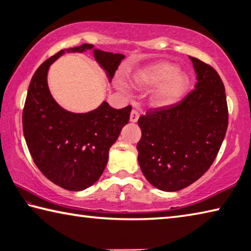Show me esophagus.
I'll return each instance as SVG.
<instances>
[{
  "mask_svg": "<svg viewBox=\"0 0 251 251\" xmlns=\"http://www.w3.org/2000/svg\"><path fill=\"white\" fill-rule=\"evenodd\" d=\"M138 118H139V114H138V112H137V109L133 108V109H131V113H130L129 121H130L131 123H136V122L138 121Z\"/></svg>",
  "mask_w": 251,
  "mask_h": 251,
  "instance_id": "obj_1",
  "label": "esophagus"
}]
</instances>
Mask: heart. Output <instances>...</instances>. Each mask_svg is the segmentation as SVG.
Returning <instances> with one entry per match:
<instances>
[{"label": "heart", "instance_id": "1", "mask_svg": "<svg viewBox=\"0 0 251 251\" xmlns=\"http://www.w3.org/2000/svg\"><path fill=\"white\" fill-rule=\"evenodd\" d=\"M130 83L137 90H150V103L157 108L169 107L178 103L189 88L190 77L178 69L175 63L159 61L135 72Z\"/></svg>", "mask_w": 251, "mask_h": 251}]
</instances>
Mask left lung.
Masks as SVG:
<instances>
[{
  "mask_svg": "<svg viewBox=\"0 0 251 251\" xmlns=\"http://www.w3.org/2000/svg\"><path fill=\"white\" fill-rule=\"evenodd\" d=\"M197 83L180 103L141 116L138 164L151 185L177 192L199 179L217 156L226 135L228 108L222 78L190 57Z\"/></svg>",
  "mask_w": 251,
  "mask_h": 251,
  "instance_id": "left-lung-1",
  "label": "left lung"
}]
</instances>
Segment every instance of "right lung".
I'll return each mask as SVG.
<instances>
[{"instance_id":"obj_1","label":"right lung","mask_w":251,"mask_h":251,"mask_svg":"<svg viewBox=\"0 0 251 251\" xmlns=\"http://www.w3.org/2000/svg\"><path fill=\"white\" fill-rule=\"evenodd\" d=\"M92 50L110 82L125 55L104 52L92 44L59 50L34 73L23 109V131L34 163L55 185L80 192L100 179L107 165L108 151L127 123L130 106L122 109L103 101L87 113L63 108L50 94V65L65 53Z\"/></svg>"}]
</instances>
